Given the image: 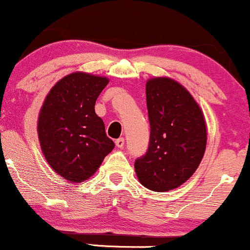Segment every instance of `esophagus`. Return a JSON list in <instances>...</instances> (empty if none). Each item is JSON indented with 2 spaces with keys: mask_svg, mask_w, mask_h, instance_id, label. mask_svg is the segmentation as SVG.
<instances>
[{
  "mask_svg": "<svg viewBox=\"0 0 250 250\" xmlns=\"http://www.w3.org/2000/svg\"><path fill=\"white\" fill-rule=\"evenodd\" d=\"M115 145H116V147L123 148V146H125V139H123V137H120V139H117L115 141Z\"/></svg>",
  "mask_w": 250,
  "mask_h": 250,
  "instance_id": "esophagus-1",
  "label": "esophagus"
}]
</instances>
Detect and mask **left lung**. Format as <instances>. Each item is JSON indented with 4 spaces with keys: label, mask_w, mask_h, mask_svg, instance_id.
Masks as SVG:
<instances>
[{
    "label": "left lung",
    "mask_w": 250,
    "mask_h": 250,
    "mask_svg": "<svg viewBox=\"0 0 250 250\" xmlns=\"http://www.w3.org/2000/svg\"><path fill=\"white\" fill-rule=\"evenodd\" d=\"M146 97L150 137L135 171L146 188L168 191L199 167L207 145L205 117L187 89L168 77L149 80Z\"/></svg>",
    "instance_id": "1"
}]
</instances>
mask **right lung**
<instances>
[{
    "mask_svg": "<svg viewBox=\"0 0 250 250\" xmlns=\"http://www.w3.org/2000/svg\"><path fill=\"white\" fill-rule=\"evenodd\" d=\"M108 82L105 77L70 74L51 88L40 111L37 131L45 160L70 182L89 179L115 147L95 113Z\"/></svg>",
    "mask_w": 250,
    "mask_h": 250,
    "instance_id": "1",
    "label": "right lung"
}]
</instances>
